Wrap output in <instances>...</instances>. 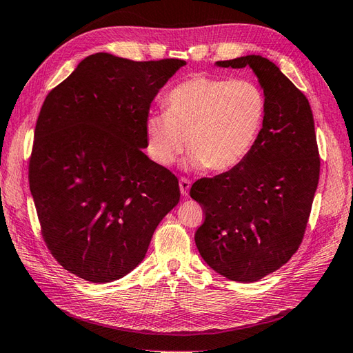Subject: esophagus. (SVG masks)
<instances>
[{
  "instance_id": "1",
  "label": "esophagus",
  "mask_w": 353,
  "mask_h": 353,
  "mask_svg": "<svg viewBox=\"0 0 353 353\" xmlns=\"http://www.w3.org/2000/svg\"><path fill=\"white\" fill-rule=\"evenodd\" d=\"M190 187H192V181L188 178H179V190H181V194L187 196L190 192Z\"/></svg>"
}]
</instances>
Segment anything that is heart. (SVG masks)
Listing matches in <instances>:
<instances>
[{
	"label": "heart",
	"instance_id": "heart-1",
	"mask_svg": "<svg viewBox=\"0 0 353 353\" xmlns=\"http://www.w3.org/2000/svg\"><path fill=\"white\" fill-rule=\"evenodd\" d=\"M165 108L145 120L150 157L160 166L172 165L188 139L192 165L223 172L241 165L255 147L268 98L252 80L197 74L169 90Z\"/></svg>",
	"mask_w": 353,
	"mask_h": 353
}]
</instances>
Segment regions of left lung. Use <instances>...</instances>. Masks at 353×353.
<instances>
[{
  "instance_id": "1",
  "label": "left lung",
  "mask_w": 353,
  "mask_h": 353,
  "mask_svg": "<svg viewBox=\"0 0 353 353\" xmlns=\"http://www.w3.org/2000/svg\"><path fill=\"white\" fill-rule=\"evenodd\" d=\"M216 65L252 68L268 114L241 165L192 185L190 196L205 214L194 241L216 273L255 282L288 263L301 245L319 181L315 121L304 93L269 59L248 54Z\"/></svg>"
}]
</instances>
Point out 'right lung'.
Here are the masks:
<instances>
[{"label": "right lung", "mask_w": 353, "mask_h": 353, "mask_svg": "<svg viewBox=\"0 0 353 353\" xmlns=\"http://www.w3.org/2000/svg\"><path fill=\"white\" fill-rule=\"evenodd\" d=\"M184 65L90 54L44 99L30 188L46 246L84 281L105 283L135 269L179 202L176 176L142 148L151 102Z\"/></svg>", "instance_id": "right-lung-1"}]
</instances>
